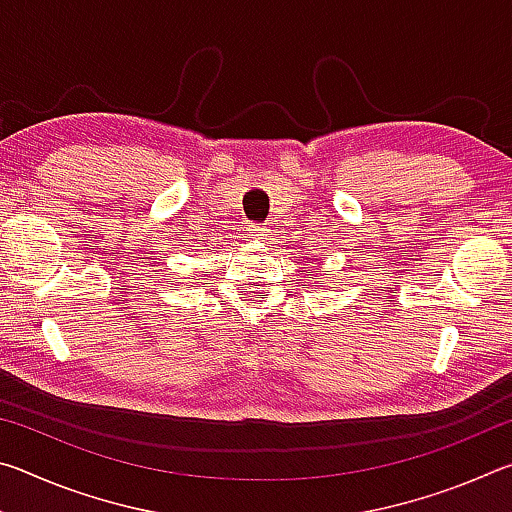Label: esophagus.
<instances>
[{"mask_svg": "<svg viewBox=\"0 0 512 512\" xmlns=\"http://www.w3.org/2000/svg\"><path fill=\"white\" fill-rule=\"evenodd\" d=\"M268 232H271V230L266 228V223H253L248 228V237L253 239V241H266L268 239Z\"/></svg>", "mask_w": 512, "mask_h": 512, "instance_id": "esophagus-1", "label": "esophagus"}]
</instances>
